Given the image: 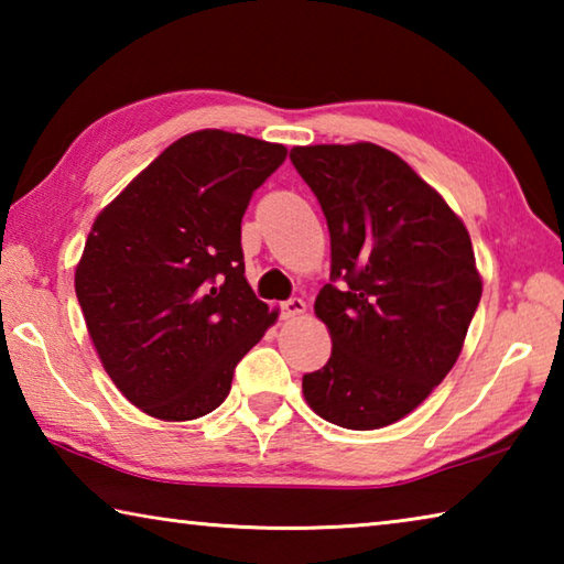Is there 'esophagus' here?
Listing matches in <instances>:
<instances>
[{
	"label": "esophagus",
	"instance_id": "1",
	"mask_svg": "<svg viewBox=\"0 0 564 564\" xmlns=\"http://www.w3.org/2000/svg\"><path fill=\"white\" fill-rule=\"evenodd\" d=\"M303 313H305V301L303 299H289V301L281 303V318L283 321H293V318L303 316Z\"/></svg>",
	"mask_w": 564,
	"mask_h": 564
}]
</instances>
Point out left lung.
<instances>
[{"label": "left lung", "instance_id": "left-lung-1", "mask_svg": "<svg viewBox=\"0 0 564 564\" xmlns=\"http://www.w3.org/2000/svg\"><path fill=\"white\" fill-rule=\"evenodd\" d=\"M291 161L330 231V283L313 308L333 350L303 376V395L333 425L386 427L423 403L460 356L482 295L470 234L383 147H295Z\"/></svg>", "mask_w": 564, "mask_h": 564}]
</instances>
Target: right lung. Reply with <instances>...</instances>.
Returning a JSON list of instances; mask_svg holds the SVG:
<instances>
[{"label": "right lung", "instance_id": "1", "mask_svg": "<svg viewBox=\"0 0 564 564\" xmlns=\"http://www.w3.org/2000/svg\"><path fill=\"white\" fill-rule=\"evenodd\" d=\"M285 154L243 133H186L94 221L76 299L104 370L147 415L212 413L279 318L243 275L241 218Z\"/></svg>", "mask_w": 564, "mask_h": 564}]
</instances>
